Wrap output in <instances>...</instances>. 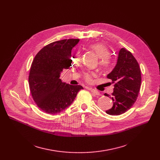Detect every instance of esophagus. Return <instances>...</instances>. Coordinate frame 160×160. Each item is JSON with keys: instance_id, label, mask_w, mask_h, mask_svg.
Returning <instances> with one entry per match:
<instances>
[{"instance_id": "obj_1", "label": "esophagus", "mask_w": 160, "mask_h": 160, "mask_svg": "<svg viewBox=\"0 0 160 160\" xmlns=\"http://www.w3.org/2000/svg\"><path fill=\"white\" fill-rule=\"evenodd\" d=\"M89 90H90L91 91V92L93 94H94V95H100V93H99V92L98 91H97V90H95V89H92V88H87Z\"/></svg>"}]
</instances>
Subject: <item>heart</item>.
Listing matches in <instances>:
<instances>
[{"instance_id": "1", "label": "heart", "mask_w": 160, "mask_h": 160, "mask_svg": "<svg viewBox=\"0 0 160 160\" xmlns=\"http://www.w3.org/2000/svg\"><path fill=\"white\" fill-rule=\"evenodd\" d=\"M90 48L93 50V51L96 53V54L98 56V58H100V65L103 67H108L111 64V58L110 57V50H109L108 48L102 43H94L91 44L89 46ZM74 62H78L80 59V54L79 52H77L74 55ZM94 73H85L84 74V78L88 82L91 81V77L92 76H94Z\"/></svg>"}]
</instances>
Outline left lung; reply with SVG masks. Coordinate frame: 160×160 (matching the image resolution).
Wrapping results in <instances>:
<instances>
[{
  "label": "left lung",
  "mask_w": 160,
  "mask_h": 160,
  "mask_svg": "<svg viewBox=\"0 0 160 160\" xmlns=\"http://www.w3.org/2000/svg\"><path fill=\"white\" fill-rule=\"evenodd\" d=\"M107 78L114 83L112 97L113 106L106 113L119 115L132 108L138 97L141 83L139 65L132 54L124 48L120 49L117 63Z\"/></svg>",
  "instance_id": "8db88e82"
}]
</instances>
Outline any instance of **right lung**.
<instances>
[{
    "mask_svg": "<svg viewBox=\"0 0 160 160\" xmlns=\"http://www.w3.org/2000/svg\"><path fill=\"white\" fill-rule=\"evenodd\" d=\"M78 39L58 41L42 48L35 56L29 74V87L36 104L42 111L57 114L68 108L82 86H72L60 78L63 69L71 66V50Z\"/></svg>",
    "mask_w": 160,
    "mask_h": 160,
    "instance_id": "obj_1",
    "label": "right lung"
}]
</instances>
